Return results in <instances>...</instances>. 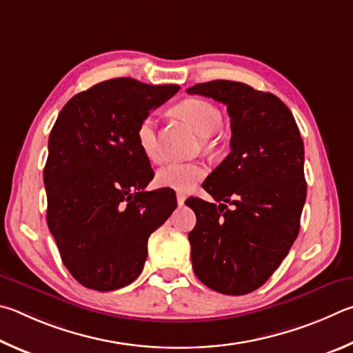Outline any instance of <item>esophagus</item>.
<instances>
[{
  "label": "esophagus",
  "instance_id": "34e87169",
  "mask_svg": "<svg viewBox=\"0 0 353 353\" xmlns=\"http://www.w3.org/2000/svg\"><path fill=\"white\" fill-rule=\"evenodd\" d=\"M176 201H178V206H184L186 196H184V194H176Z\"/></svg>",
  "mask_w": 353,
  "mask_h": 353
}]
</instances>
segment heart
Wrapping results in <instances>:
<instances>
[{
  "label": "heart",
  "instance_id": "heart-1",
  "mask_svg": "<svg viewBox=\"0 0 353 353\" xmlns=\"http://www.w3.org/2000/svg\"><path fill=\"white\" fill-rule=\"evenodd\" d=\"M173 113L186 121L206 142H212L221 125V113L214 103L200 97H189L175 105ZM136 139L144 157L150 163H159L157 121L153 116H145L136 130ZM206 176V167L196 163H170L157 172L159 188L172 189L175 192H190Z\"/></svg>",
  "mask_w": 353,
  "mask_h": 353
}]
</instances>
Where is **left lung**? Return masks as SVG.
I'll use <instances>...</instances> for the list:
<instances>
[{
  "instance_id": "left-lung-1",
  "label": "left lung",
  "mask_w": 353,
  "mask_h": 353,
  "mask_svg": "<svg viewBox=\"0 0 353 353\" xmlns=\"http://www.w3.org/2000/svg\"><path fill=\"white\" fill-rule=\"evenodd\" d=\"M188 92L225 103L232 133L231 153L203 183L219 205L186 201L196 215L189 232L192 268L215 292L251 293L279 268L299 234L304 142L292 111L271 92L231 80L196 83Z\"/></svg>"
}]
</instances>
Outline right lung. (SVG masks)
Instances as JSON below:
<instances>
[{
	"instance_id": "add662e5",
	"label": "right lung",
	"mask_w": 353,
	"mask_h": 353,
	"mask_svg": "<svg viewBox=\"0 0 353 353\" xmlns=\"http://www.w3.org/2000/svg\"><path fill=\"white\" fill-rule=\"evenodd\" d=\"M180 90L105 80L61 108L43 172L48 226L74 279L97 292L132 283L153 231L176 208L172 189L145 190L154 173L136 139L152 110Z\"/></svg>"
}]
</instances>
